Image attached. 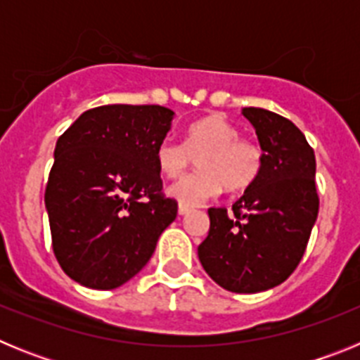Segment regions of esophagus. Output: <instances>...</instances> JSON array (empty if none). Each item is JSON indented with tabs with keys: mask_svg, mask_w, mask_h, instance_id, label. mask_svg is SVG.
Instances as JSON below:
<instances>
[{
	"mask_svg": "<svg viewBox=\"0 0 360 360\" xmlns=\"http://www.w3.org/2000/svg\"><path fill=\"white\" fill-rule=\"evenodd\" d=\"M191 211H193V209H191V207H187V205H182V203H180V205H178V214H180V216H186V214H189Z\"/></svg>",
	"mask_w": 360,
	"mask_h": 360,
	"instance_id": "34e87169",
	"label": "esophagus"
}]
</instances>
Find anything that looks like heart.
<instances>
[{"label": "heart", "mask_w": 360, "mask_h": 360, "mask_svg": "<svg viewBox=\"0 0 360 360\" xmlns=\"http://www.w3.org/2000/svg\"><path fill=\"white\" fill-rule=\"evenodd\" d=\"M198 158L202 171L182 178L167 189V195L182 205H198L229 191L252 186L263 169V149L250 139H241L240 129L221 117H205L187 128L184 144L164 141L155 160L164 176L178 178Z\"/></svg>", "instance_id": "b5f03b06"}]
</instances>
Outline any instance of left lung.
Here are the masks:
<instances>
[{
	"label": "left lung",
	"mask_w": 360,
	"mask_h": 360,
	"mask_svg": "<svg viewBox=\"0 0 360 360\" xmlns=\"http://www.w3.org/2000/svg\"><path fill=\"white\" fill-rule=\"evenodd\" d=\"M263 149V169L240 200L209 209L200 243L203 270L221 288L256 294L281 285L299 265L319 212L316 155L294 122L263 108H243Z\"/></svg>",
	"instance_id": "1"
}]
</instances>
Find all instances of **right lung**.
<instances>
[{"instance_id":"1","label":"right lung","mask_w":360,"mask_h":360,"mask_svg":"<svg viewBox=\"0 0 360 360\" xmlns=\"http://www.w3.org/2000/svg\"><path fill=\"white\" fill-rule=\"evenodd\" d=\"M173 117L157 104H108L57 139L44 205L53 254L79 285L111 290L129 281L176 218L155 160Z\"/></svg>"}]
</instances>
